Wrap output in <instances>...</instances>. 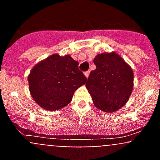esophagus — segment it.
Here are the masks:
<instances>
[{"mask_svg": "<svg viewBox=\"0 0 160 160\" xmlns=\"http://www.w3.org/2000/svg\"><path fill=\"white\" fill-rule=\"evenodd\" d=\"M84 74H85V76H86V78H88L89 77V75H90V71H86V72H84Z\"/></svg>", "mask_w": 160, "mask_h": 160, "instance_id": "1", "label": "esophagus"}]
</instances>
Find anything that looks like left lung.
I'll return each instance as SVG.
<instances>
[{
	"label": "left lung",
	"instance_id": "left-lung-1",
	"mask_svg": "<svg viewBox=\"0 0 160 160\" xmlns=\"http://www.w3.org/2000/svg\"><path fill=\"white\" fill-rule=\"evenodd\" d=\"M96 69L90 72L86 87L95 107L104 112H114L128 102L133 90L131 68L115 53L98 54Z\"/></svg>",
	"mask_w": 160,
	"mask_h": 160
}]
</instances>
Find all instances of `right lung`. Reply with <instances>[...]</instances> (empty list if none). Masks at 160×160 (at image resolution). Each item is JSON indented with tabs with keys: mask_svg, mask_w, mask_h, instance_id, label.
I'll return each mask as SVG.
<instances>
[{
	"mask_svg": "<svg viewBox=\"0 0 160 160\" xmlns=\"http://www.w3.org/2000/svg\"><path fill=\"white\" fill-rule=\"evenodd\" d=\"M28 81L31 95L38 105L57 111L71 102L74 91L86 83L87 78L70 55L53 54L32 68Z\"/></svg>",
	"mask_w": 160,
	"mask_h": 160,
	"instance_id": "add662e5",
	"label": "right lung"
}]
</instances>
